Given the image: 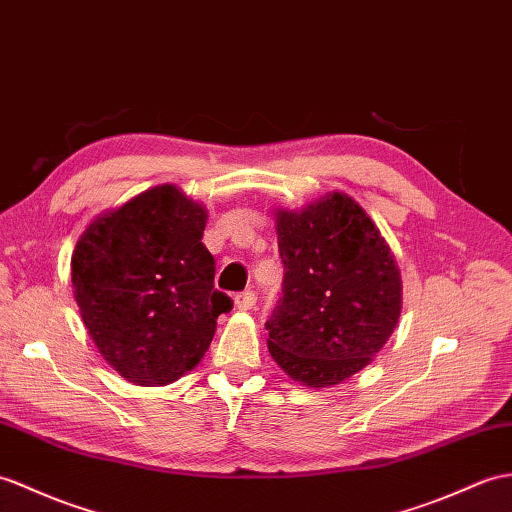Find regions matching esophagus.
Returning a JSON list of instances; mask_svg holds the SVG:
<instances>
[{"label": "esophagus", "mask_w": 512, "mask_h": 512, "mask_svg": "<svg viewBox=\"0 0 512 512\" xmlns=\"http://www.w3.org/2000/svg\"><path fill=\"white\" fill-rule=\"evenodd\" d=\"M255 301H257L255 292H253V290H244L242 294L235 296V307H237V310H240V312H248V310H253Z\"/></svg>", "instance_id": "1"}]
</instances>
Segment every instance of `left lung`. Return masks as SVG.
Returning <instances> with one entry per match:
<instances>
[{"instance_id": "left-lung-1", "label": "left lung", "mask_w": 512, "mask_h": 512, "mask_svg": "<svg viewBox=\"0 0 512 512\" xmlns=\"http://www.w3.org/2000/svg\"><path fill=\"white\" fill-rule=\"evenodd\" d=\"M283 296L266 323L285 375L329 388L373 362L395 331L403 285L397 259L351 196L334 192L275 209Z\"/></svg>"}]
</instances>
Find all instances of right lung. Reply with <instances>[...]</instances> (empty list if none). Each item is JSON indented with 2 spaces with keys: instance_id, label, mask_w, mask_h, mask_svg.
<instances>
[{
  "instance_id": "add662e5",
  "label": "right lung",
  "mask_w": 512,
  "mask_h": 512,
  "mask_svg": "<svg viewBox=\"0 0 512 512\" xmlns=\"http://www.w3.org/2000/svg\"><path fill=\"white\" fill-rule=\"evenodd\" d=\"M205 227L207 209L165 183L100 213L78 237L71 285L82 323L130 384L168 386L194 371L231 310L213 288Z\"/></svg>"
}]
</instances>
